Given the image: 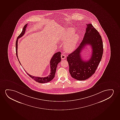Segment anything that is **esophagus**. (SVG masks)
<instances>
[{
  "instance_id": "1",
  "label": "esophagus",
  "mask_w": 120,
  "mask_h": 120,
  "mask_svg": "<svg viewBox=\"0 0 120 120\" xmlns=\"http://www.w3.org/2000/svg\"><path fill=\"white\" fill-rule=\"evenodd\" d=\"M65 58H66V56H65V55L64 54H62V55H61V59H65Z\"/></svg>"
}]
</instances>
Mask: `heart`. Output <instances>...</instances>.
Masks as SVG:
<instances>
[{"instance_id": "heart-1", "label": "heart", "mask_w": 120, "mask_h": 120, "mask_svg": "<svg viewBox=\"0 0 120 120\" xmlns=\"http://www.w3.org/2000/svg\"><path fill=\"white\" fill-rule=\"evenodd\" d=\"M75 30L72 28L65 29L64 30L61 39L65 43L64 48L65 51L68 52H73L75 49L79 39V35L75 33Z\"/></svg>"}]
</instances>
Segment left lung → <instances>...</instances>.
<instances>
[{
	"instance_id": "obj_1",
	"label": "left lung",
	"mask_w": 120,
	"mask_h": 120,
	"mask_svg": "<svg viewBox=\"0 0 120 120\" xmlns=\"http://www.w3.org/2000/svg\"><path fill=\"white\" fill-rule=\"evenodd\" d=\"M86 25L87 27L82 41L76 50L67 58L71 76L79 81L87 79L95 73L103 54L101 36L91 23ZM86 45L91 46L92 54L89 60L84 61L82 58L80 52Z\"/></svg>"
}]
</instances>
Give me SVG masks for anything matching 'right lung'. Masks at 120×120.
<instances>
[{"label":"right lung","instance_id":"obj_1","mask_svg":"<svg viewBox=\"0 0 120 120\" xmlns=\"http://www.w3.org/2000/svg\"><path fill=\"white\" fill-rule=\"evenodd\" d=\"M28 24H26L23 27V29L22 30V33H21L19 35V36L17 37V40L16 41V55L17 56V59L19 61V62L21 64L20 62H19L18 55H17V44H18V39L22 37L23 36L24 34H25L26 29V28ZM61 52H59L56 53H55L54 55H53L50 61V75H48V76L44 77H37V76H32L31 75L28 74L26 71V72L28 75L31 78H32L34 80V81L39 82V83H46V82H50L53 79V78L55 77V74L56 73V68L57 66V65L61 61Z\"/></svg>","mask_w":120,"mask_h":120}]
</instances>
